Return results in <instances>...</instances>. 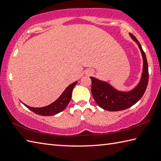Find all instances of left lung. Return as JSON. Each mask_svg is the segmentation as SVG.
Segmentation results:
<instances>
[{
  "label": "left lung",
  "mask_w": 161,
  "mask_h": 161,
  "mask_svg": "<svg viewBox=\"0 0 161 161\" xmlns=\"http://www.w3.org/2000/svg\"><path fill=\"white\" fill-rule=\"evenodd\" d=\"M131 39L137 44L142 57V71L138 84L129 91L116 89L107 81L90 77L91 93L93 99L102 108L110 111H119L132 107L141 100L147 86L149 80L148 64L141 43L136 37L129 34Z\"/></svg>",
  "instance_id": "left-lung-1"
}]
</instances>
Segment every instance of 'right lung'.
Segmentation results:
<instances>
[{"mask_svg": "<svg viewBox=\"0 0 161 161\" xmlns=\"http://www.w3.org/2000/svg\"><path fill=\"white\" fill-rule=\"evenodd\" d=\"M77 81L70 84L69 86L64 90L63 93H61L60 96L58 97V99H57V100L54 102H53V103H51L50 104L47 106H46V107L39 108L31 107H29L28 105H26L25 104H23V102L22 103L25 105L27 108H29L30 111L35 113L36 114L43 116L54 115L64 110V108L67 107L68 104H69V102L72 96V92H73V88L75 85L77 84Z\"/></svg>", "mask_w": 161, "mask_h": 161, "instance_id": "right-lung-1", "label": "right lung"}]
</instances>
